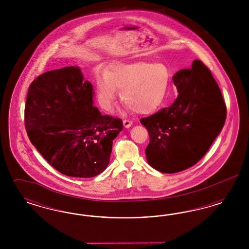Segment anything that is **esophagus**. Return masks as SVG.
I'll list each match as a JSON object with an SVG mask.
<instances>
[{
  "mask_svg": "<svg viewBox=\"0 0 249 249\" xmlns=\"http://www.w3.org/2000/svg\"><path fill=\"white\" fill-rule=\"evenodd\" d=\"M131 125H132V122H131L130 120H128V119L123 120V126H124V128L128 129V128H130Z\"/></svg>",
  "mask_w": 249,
  "mask_h": 249,
  "instance_id": "1",
  "label": "esophagus"
}]
</instances>
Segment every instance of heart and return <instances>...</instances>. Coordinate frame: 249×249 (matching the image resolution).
I'll list each match as a JSON object with an SVG mask.
<instances>
[{"label": "heart", "instance_id": "b5f03b06", "mask_svg": "<svg viewBox=\"0 0 249 249\" xmlns=\"http://www.w3.org/2000/svg\"><path fill=\"white\" fill-rule=\"evenodd\" d=\"M95 81L99 104L105 110L108 111L114 106L118 88L120 98L126 103V109L149 114L165 101L171 71L161 62H114L106 72L97 71Z\"/></svg>", "mask_w": 249, "mask_h": 249}]
</instances>
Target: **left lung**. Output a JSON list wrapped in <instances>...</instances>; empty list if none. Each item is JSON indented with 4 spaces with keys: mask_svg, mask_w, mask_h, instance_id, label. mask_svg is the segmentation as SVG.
I'll list each match as a JSON object with an SVG mask.
<instances>
[{
    "mask_svg": "<svg viewBox=\"0 0 249 249\" xmlns=\"http://www.w3.org/2000/svg\"><path fill=\"white\" fill-rule=\"evenodd\" d=\"M178 96L140 122L148 130V164L165 174L184 171L206 154L222 130L226 106L218 85L201 60L174 74Z\"/></svg>",
    "mask_w": 249,
    "mask_h": 249,
    "instance_id": "8db88e82",
    "label": "left lung"
}]
</instances>
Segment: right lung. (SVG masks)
Listing matches in <instances>:
<instances>
[{
    "instance_id": "right-lung-1",
    "label": "right lung",
    "mask_w": 249,
    "mask_h": 249,
    "mask_svg": "<svg viewBox=\"0 0 249 249\" xmlns=\"http://www.w3.org/2000/svg\"><path fill=\"white\" fill-rule=\"evenodd\" d=\"M94 89L78 66L48 71L29 87L25 127L48 163L72 178H93L110 161L122 120L93 106Z\"/></svg>"
}]
</instances>
